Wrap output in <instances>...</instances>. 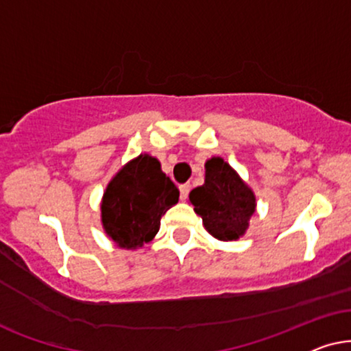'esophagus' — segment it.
Segmentation results:
<instances>
[{
  "label": "esophagus",
  "instance_id": "obj_1",
  "mask_svg": "<svg viewBox=\"0 0 351 351\" xmlns=\"http://www.w3.org/2000/svg\"><path fill=\"white\" fill-rule=\"evenodd\" d=\"M189 191H191V186L189 184H181L180 186V197H181V200L188 199Z\"/></svg>",
  "mask_w": 351,
  "mask_h": 351
}]
</instances>
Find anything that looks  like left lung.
Masks as SVG:
<instances>
[{
	"mask_svg": "<svg viewBox=\"0 0 351 351\" xmlns=\"http://www.w3.org/2000/svg\"><path fill=\"white\" fill-rule=\"evenodd\" d=\"M191 204L204 226L219 241L239 239L255 212V195L223 158L205 163V183L191 191Z\"/></svg>",
	"mask_w": 351,
	"mask_h": 351,
	"instance_id": "obj_1",
	"label": "left lung"
}]
</instances>
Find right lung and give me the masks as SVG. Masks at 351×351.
<instances>
[{
    "instance_id": "right-lung-1",
    "label": "right lung",
    "mask_w": 351,
    "mask_h": 351,
    "mask_svg": "<svg viewBox=\"0 0 351 351\" xmlns=\"http://www.w3.org/2000/svg\"><path fill=\"white\" fill-rule=\"evenodd\" d=\"M180 191L147 154L117 173L102 199V224L110 239L123 249H136L152 241L160 218L178 202Z\"/></svg>"
}]
</instances>
